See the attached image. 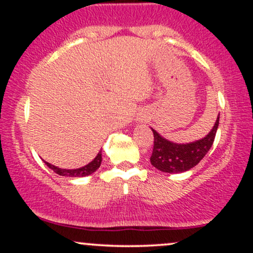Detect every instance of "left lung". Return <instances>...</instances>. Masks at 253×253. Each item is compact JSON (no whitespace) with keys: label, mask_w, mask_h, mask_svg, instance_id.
<instances>
[{"label":"left lung","mask_w":253,"mask_h":253,"mask_svg":"<svg viewBox=\"0 0 253 253\" xmlns=\"http://www.w3.org/2000/svg\"><path fill=\"white\" fill-rule=\"evenodd\" d=\"M219 117L220 114L217 115L213 128L205 138L187 144L168 140L156 129L151 128L155 136L152 156L150 158L151 164L162 172L168 173H179L193 169L211 150L219 126Z\"/></svg>","instance_id":"left-lung-1"}]
</instances>
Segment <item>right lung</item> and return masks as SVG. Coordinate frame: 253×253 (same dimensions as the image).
Instances as JSON below:
<instances>
[{
    "label": "right lung",
    "mask_w": 253,
    "mask_h": 253,
    "mask_svg": "<svg viewBox=\"0 0 253 253\" xmlns=\"http://www.w3.org/2000/svg\"><path fill=\"white\" fill-rule=\"evenodd\" d=\"M101 162H102V152H98L97 156L90 162L89 164L84 165L82 168H78V169H62V168H58L56 165H52L47 162H45V164L47 165L50 169H52L54 172L58 173L59 176H65V177H84L89 176L91 173H94L98 168H100Z\"/></svg>",
    "instance_id": "obj_1"
}]
</instances>
